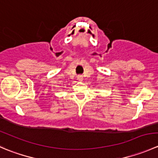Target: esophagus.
Wrapping results in <instances>:
<instances>
[{
  "label": "esophagus",
  "instance_id": "esophagus-1",
  "mask_svg": "<svg viewBox=\"0 0 158 158\" xmlns=\"http://www.w3.org/2000/svg\"><path fill=\"white\" fill-rule=\"evenodd\" d=\"M77 79L79 81H80V82H82V81L83 80V76H82V75H79V76H77Z\"/></svg>",
  "mask_w": 158,
  "mask_h": 158
}]
</instances>
